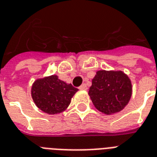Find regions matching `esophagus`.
Instances as JSON below:
<instances>
[{
  "label": "esophagus",
  "instance_id": "obj_1",
  "mask_svg": "<svg viewBox=\"0 0 157 157\" xmlns=\"http://www.w3.org/2000/svg\"><path fill=\"white\" fill-rule=\"evenodd\" d=\"M79 89L81 90H87V86H86V84H83V85H81L80 87H79Z\"/></svg>",
  "mask_w": 157,
  "mask_h": 157
}]
</instances>
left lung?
Listing matches in <instances>:
<instances>
[{
	"label": "left lung",
	"mask_w": 157,
	"mask_h": 157,
	"mask_svg": "<svg viewBox=\"0 0 157 157\" xmlns=\"http://www.w3.org/2000/svg\"><path fill=\"white\" fill-rule=\"evenodd\" d=\"M132 83L122 71H96L89 95L96 109L105 115L116 114L124 109L132 96Z\"/></svg>",
	"instance_id": "obj_1"
}]
</instances>
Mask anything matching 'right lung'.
I'll list each match as a JSON object with an SVG mask.
<instances>
[{"label":"right lung","instance_id":"right-lung-1","mask_svg":"<svg viewBox=\"0 0 157 157\" xmlns=\"http://www.w3.org/2000/svg\"><path fill=\"white\" fill-rule=\"evenodd\" d=\"M78 90L71 84L59 80L56 75H51L36 79L32 86L31 95L39 109L54 115L68 107L71 98Z\"/></svg>","mask_w":157,"mask_h":157}]
</instances>
